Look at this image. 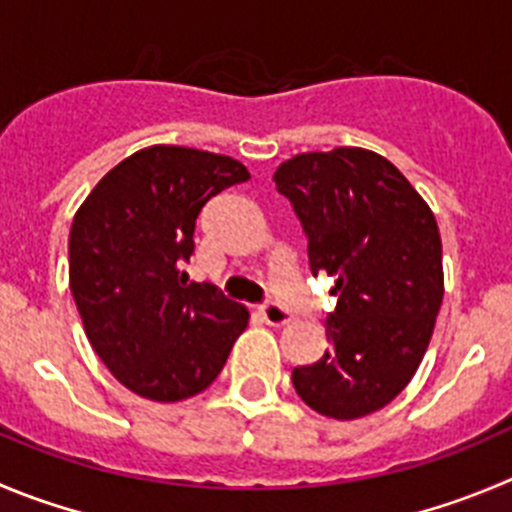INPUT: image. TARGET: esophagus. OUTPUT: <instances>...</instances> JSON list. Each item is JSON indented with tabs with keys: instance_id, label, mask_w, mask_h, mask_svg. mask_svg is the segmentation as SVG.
I'll use <instances>...</instances> for the list:
<instances>
[{
	"instance_id": "34e87169",
	"label": "esophagus",
	"mask_w": 512,
	"mask_h": 512,
	"mask_svg": "<svg viewBox=\"0 0 512 512\" xmlns=\"http://www.w3.org/2000/svg\"><path fill=\"white\" fill-rule=\"evenodd\" d=\"M257 313L262 315V321H265L267 326H285V323H290L288 310H285L283 305L272 303V300L262 303L260 308H257Z\"/></svg>"
}]
</instances>
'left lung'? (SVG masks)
Wrapping results in <instances>:
<instances>
[{
  "mask_svg": "<svg viewBox=\"0 0 512 512\" xmlns=\"http://www.w3.org/2000/svg\"><path fill=\"white\" fill-rule=\"evenodd\" d=\"M272 181L300 219L310 270L333 275L338 295L326 318L331 346L293 369V386L323 417H366L412 381L432 338L444 295L437 219L366 148L298 154Z\"/></svg>",
  "mask_w": 512,
  "mask_h": 512,
  "instance_id": "1",
  "label": "left lung"
}]
</instances>
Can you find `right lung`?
<instances>
[{
    "mask_svg": "<svg viewBox=\"0 0 512 512\" xmlns=\"http://www.w3.org/2000/svg\"><path fill=\"white\" fill-rule=\"evenodd\" d=\"M247 179L229 156L151 146L108 171L75 214L70 290L90 346L133 394H199L247 328L245 305L181 272L204 204Z\"/></svg>",
    "mask_w": 512,
    "mask_h": 512,
    "instance_id": "add662e5",
    "label": "right lung"
}]
</instances>
